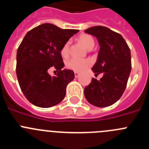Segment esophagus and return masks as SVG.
Returning <instances> with one entry per match:
<instances>
[{"instance_id": "1", "label": "esophagus", "mask_w": 149, "mask_h": 149, "mask_svg": "<svg viewBox=\"0 0 149 149\" xmlns=\"http://www.w3.org/2000/svg\"><path fill=\"white\" fill-rule=\"evenodd\" d=\"M79 75H80V73H79V72H74V77H75L76 78H77V77H78Z\"/></svg>"}]
</instances>
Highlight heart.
I'll return each instance as SVG.
<instances>
[{
    "mask_svg": "<svg viewBox=\"0 0 149 149\" xmlns=\"http://www.w3.org/2000/svg\"><path fill=\"white\" fill-rule=\"evenodd\" d=\"M78 40L86 49L90 50L95 46V40L93 38L87 34H82L78 37ZM69 41L65 42L62 46L61 50V54L63 57L66 58L69 54ZM91 65V61L86 59H77L72 58L66 63V67L74 72H82L85 70Z\"/></svg>",
    "mask_w": 149,
    "mask_h": 149,
    "instance_id": "obj_1",
    "label": "heart"
}]
</instances>
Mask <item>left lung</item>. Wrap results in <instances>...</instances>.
I'll return each instance as SVG.
<instances>
[{"instance_id":"obj_1","label":"left lung","mask_w":149,"mask_h":149,"mask_svg":"<svg viewBox=\"0 0 149 149\" xmlns=\"http://www.w3.org/2000/svg\"><path fill=\"white\" fill-rule=\"evenodd\" d=\"M85 32L97 38L100 48L91 69L95 75H103L100 80L91 79L84 88V95L93 106H111L121 97L127 85L132 70L130 49L122 35L107 27H90Z\"/></svg>"}]
</instances>
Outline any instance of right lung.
I'll return each instance as SVG.
<instances>
[{"label":"right lung","mask_w":149,"mask_h":149,"mask_svg":"<svg viewBox=\"0 0 149 149\" xmlns=\"http://www.w3.org/2000/svg\"><path fill=\"white\" fill-rule=\"evenodd\" d=\"M77 29H62L43 24L29 31L17 52L16 74L20 89L35 106L49 108L58 104L65 96V88L74 78V73L64 66L61 50ZM58 71L52 77L47 70Z\"/></svg>","instance_id":"right-lung-1"}]
</instances>
